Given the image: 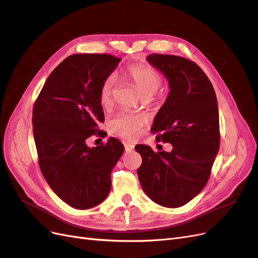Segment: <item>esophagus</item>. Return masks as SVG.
Masks as SVG:
<instances>
[{
	"mask_svg": "<svg viewBox=\"0 0 258 258\" xmlns=\"http://www.w3.org/2000/svg\"><path fill=\"white\" fill-rule=\"evenodd\" d=\"M134 150H135V145L129 144V143L124 144V152L126 153H131V152H134Z\"/></svg>",
	"mask_w": 258,
	"mask_h": 258,
	"instance_id": "obj_1",
	"label": "esophagus"
}]
</instances>
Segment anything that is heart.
Masks as SVG:
<instances>
[{"mask_svg": "<svg viewBox=\"0 0 258 258\" xmlns=\"http://www.w3.org/2000/svg\"><path fill=\"white\" fill-rule=\"evenodd\" d=\"M128 76L135 83L142 97H152L161 86V76L157 70L146 63H134L127 68ZM115 87V76L108 75L101 84L99 98L102 105L111 103ZM145 118L137 114H118L108 123L112 135L127 140H134L141 134Z\"/></svg>", "mask_w": 258, "mask_h": 258, "instance_id": "obj_1", "label": "heart"}]
</instances>
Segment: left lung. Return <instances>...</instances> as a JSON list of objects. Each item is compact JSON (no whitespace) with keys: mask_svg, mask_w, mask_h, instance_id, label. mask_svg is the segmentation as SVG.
Listing matches in <instances>:
<instances>
[{"mask_svg":"<svg viewBox=\"0 0 258 258\" xmlns=\"http://www.w3.org/2000/svg\"><path fill=\"white\" fill-rule=\"evenodd\" d=\"M148 63L169 81L170 92L156 115L152 132L172 144L170 153H155L139 144L142 165L138 176L144 192L162 207L186 205L204 189L220 148V117L212 84L191 60L152 53Z\"/></svg>","mask_w":258,"mask_h":258,"instance_id":"obj_1","label":"left lung"}]
</instances>
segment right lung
<instances>
[{"instance_id":"add662e5","label":"right lung","mask_w":258,"mask_h":258,"mask_svg":"<svg viewBox=\"0 0 258 258\" xmlns=\"http://www.w3.org/2000/svg\"><path fill=\"white\" fill-rule=\"evenodd\" d=\"M121 59L108 53H76L53 70L33 106V136L38 165L50 188L66 204L85 210L101 204L111 190V172L123 145L110 138L88 147L102 136L101 84Z\"/></svg>"}]
</instances>
